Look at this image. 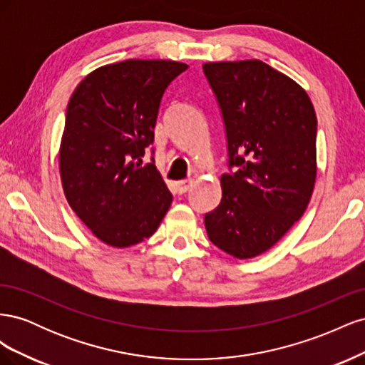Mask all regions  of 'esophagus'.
<instances>
[{
    "label": "esophagus",
    "instance_id": "obj_1",
    "mask_svg": "<svg viewBox=\"0 0 365 365\" xmlns=\"http://www.w3.org/2000/svg\"><path fill=\"white\" fill-rule=\"evenodd\" d=\"M195 181L193 180H182V181H178L176 182V189H178L180 193H185L187 190H190L193 187Z\"/></svg>",
    "mask_w": 365,
    "mask_h": 365
}]
</instances>
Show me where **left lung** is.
<instances>
[{"label": "left lung", "instance_id": "left-lung-1", "mask_svg": "<svg viewBox=\"0 0 365 365\" xmlns=\"http://www.w3.org/2000/svg\"><path fill=\"white\" fill-rule=\"evenodd\" d=\"M222 111L230 168L204 217L208 239L245 260L272 248L306 212L317 178V115L307 93L259 59L207 62Z\"/></svg>", "mask_w": 365, "mask_h": 365}]
</instances>
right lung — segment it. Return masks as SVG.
Instances as JSON below:
<instances>
[{
	"label": "right lung",
	"instance_id": "right-lung-1",
	"mask_svg": "<svg viewBox=\"0 0 365 365\" xmlns=\"http://www.w3.org/2000/svg\"><path fill=\"white\" fill-rule=\"evenodd\" d=\"M187 68L164 59L108 63L70 98L59 149L62 189L77 217L109 247L150 237L172 204L155 164L140 163L153 143L165 88Z\"/></svg>",
	"mask_w": 365,
	"mask_h": 365
}]
</instances>
